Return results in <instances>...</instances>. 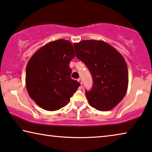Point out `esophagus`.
I'll return each mask as SVG.
<instances>
[{"mask_svg": "<svg viewBox=\"0 0 152 152\" xmlns=\"http://www.w3.org/2000/svg\"><path fill=\"white\" fill-rule=\"evenodd\" d=\"M78 82L79 83H80V85H82V84H83V81H82V79L81 78H78Z\"/></svg>", "mask_w": 152, "mask_h": 152, "instance_id": "34e87169", "label": "esophagus"}]
</instances>
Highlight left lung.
<instances>
[{"label":"left lung","mask_w":152,"mask_h":152,"mask_svg":"<svg viewBox=\"0 0 152 152\" xmlns=\"http://www.w3.org/2000/svg\"><path fill=\"white\" fill-rule=\"evenodd\" d=\"M76 57L91 74L93 87L85 94L90 106L100 110H111L125 96L128 86V70L123 56L110 44L100 40L74 43Z\"/></svg>","instance_id":"left-lung-1"}]
</instances>
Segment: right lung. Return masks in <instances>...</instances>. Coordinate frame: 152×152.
<instances>
[{"label":"right lung","mask_w":152,"mask_h":152,"mask_svg":"<svg viewBox=\"0 0 152 152\" xmlns=\"http://www.w3.org/2000/svg\"><path fill=\"white\" fill-rule=\"evenodd\" d=\"M75 56L67 40L53 41L33 54L26 68V87L31 98L43 109L64 107L80 84L71 78L69 63Z\"/></svg>","instance_id":"obj_1"}]
</instances>
